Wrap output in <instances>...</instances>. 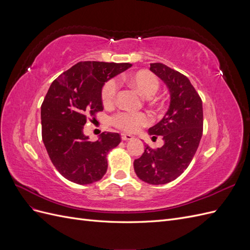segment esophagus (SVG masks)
<instances>
[{
  "instance_id": "obj_1",
  "label": "esophagus",
  "mask_w": 250,
  "mask_h": 250,
  "mask_svg": "<svg viewBox=\"0 0 250 250\" xmlns=\"http://www.w3.org/2000/svg\"><path fill=\"white\" fill-rule=\"evenodd\" d=\"M121 139H122L123 141H130L133 139V137L131 134H126V133H122L121 134Z\"/></svg>"
}]
</instances>
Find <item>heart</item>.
I'll return each mask as SVG.
<instances>
[{
	"label": "heart",
	"mask_w": 250,
	"mask_h": 250,
	"mask_svg": "<svg viewBox=\"0 0 250 250\" xmlns=\"http://www.w3.org/2000/svg\"><path fill=\"white\" fill-rule=\"evenodd\" d=\"M126 82L142 96L153 95L160 85L157 77L148 71H138L125 76ZM117 83L115 80H108L105 83L101 98L104 105H110L115 102L117 95ZM149 123V117L144 112H119L112 118V124L127 132H135L141 127Z\"/></svg>",
	"instance_id": "b5f03b06"
}]
</instances>
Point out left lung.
I'll list each match as a JSON object with an SVG mask.
<instances>
[{
    "mask_svg": "<svg viewBox=\"0 0 250 250\" xmlns=\"http://www.w3.org/2000/svg\"><path fill=\"white\" fill-rule=\"evenodd\" d=\"M150 71L165 83L170 95L168 111L148 129L149 135H162L164 145L157 150L145 145L133 167L145 183L165 185L188 167L197 151L203 127L202 101L185 75L163 63H151Z\"/></svg>",
    "mask_w": 250,
    "mask_h": 250,
    "instance_id": "8db88e82",
    "label": "left lung"
}]
</instances>
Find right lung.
<instances>
[{
	"instance_id": "add662e5",
	"label": "right lung",
	"mask_w": 250,
	"mask_h": 250,
	"mask_svg": "<svg viewBox=\"0 0 250 250\" xmlns=\"http://www.w3.org/2000/svg\"><path fill=\"white\" fill-rule=\"evenodd\" d=\"M131 65L81 62L52 82L41 109L42 142L51 162L67 180L89 185L106 173V155L120 144V134L102 132L90 142L83 126L87 117L103 110L105 83Z\"/></svg>"
}]
</instances>
